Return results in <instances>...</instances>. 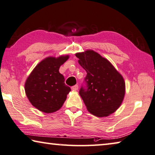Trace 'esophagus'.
I'll return each mask as SVG.
<instances>
[{"label": "esophagus", "mask_w": 155, "mask_h": 155, "mask_svg": "<svg viewBox=\"0 0 155 155\" xmlns=\"http://www.w3.org/2000/svg\"><path fill=\"white\" fill-rule=\"evenodd\" d=\"M71 89L73 91H77L78 89V85H75L71 87Z\"/></svg>", "instance_id": "obj_1"}]
</instances>
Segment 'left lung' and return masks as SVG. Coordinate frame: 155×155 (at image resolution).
Here are the masks:
<instances>
[{"label":"left lung","mask_w":155,"mask_h":155,"mask_svg":"<svg viewBox=\"0 0 155 155\" xmlns=\"http://www.w3.org/2000/svg\"><path fill=\"white\" fill-rule=\"evenodd\" d=\"M75 56L87 73L88 88H81L80 95L88 112L100 118L115 112L125 94L123 76L107 59L94 50L76 53Z\"/></svg>","instance_id":"1"}]
</instances>
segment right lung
I'll list each match as a JSON object with an SVG mask.
<instances>
[{"label": "right lung", "instance_id": "add662e5", "mask_svg": "<svg viewBox=\"0 0 155 155\" xmlns=\"http://www.w3.org/2000/svg\"><path fill=\"white\" fill-rule=\"evenodd\" d=\"M69 58V55L47 57L27 78L24 85L26 97L41 112H55L61 109L66 100L71 88L65 85L64 78L59 69Z\"/></svg>", "mask_w": 155, "mask_h": 155}]
</instances>
